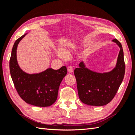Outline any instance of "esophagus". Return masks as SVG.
Returning a JSON list of instances; mask_svg holds the SVG:
<instances>
[{
  "instance_id": "esophagus-1",
  "label": "esophagus",
  "mask_w": 135,
  "mask_h": 135,
  "mask_svg": "<svg viewBox=\"0 0 135 135\" xmlns=\"http://www.w3.org/2000/svg\"><path fill=\"white\" fill-rule=\"evenodd\" d=\"M67 70L68 71V73H72L73 72V68L71 67V66H69V67H68L67 68Z\"/></svg>"
}]
</instances>
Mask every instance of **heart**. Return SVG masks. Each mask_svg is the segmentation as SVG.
<instances>
[{
  "label": "heart",
  "instance_id": "heart-1",
  "mask_svg": "<svg viewBox=\"0 0 135 135\" xmlns=\"http://www.w3.org/2000/svg\"><path fill=\"white\" fill-rule=\"evenodd\" d=\"M68 52L67 51H62V50H60L59 51V54L60 57H64L65 56V54H67Z\"/></svg>",
  "mask_w": 135,
  "mask_h": 135
}]
</instances>
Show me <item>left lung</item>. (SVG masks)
<instances>
[{"instance_id": "1", "label": "left lung", "mask_w": 135, "mask_h": 135, "mask_svg": "<svg viewBox=\"0 0 135 135\" xmlns=\"http://www.w3.org/2000/svg\"><path fill=\"white\" fill-rule=\"evenodd\" d=\"M112 41L120 51L115 67L108 73H100L87 68L84 62L74 70L78 96L84 104L91 106H104L112 101L123 80L125 72L122 44L117 39Z\"/></svg>"}]
</instances>
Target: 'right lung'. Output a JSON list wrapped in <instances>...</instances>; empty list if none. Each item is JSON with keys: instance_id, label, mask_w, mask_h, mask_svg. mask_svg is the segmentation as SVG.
Here are the masks:
<instances>
[{"instance_id": "add662e5", "label": "right lung", "mask_w": 135, "mask_h": 135, "mask_svg": "<svg viewBox=\"0 0 135 135\" xmlns=\"http://www.w3.org/2000/svg\"><path fill=\"white\" fill-rule=\"evenodd\" d=\"M18 38L13 45L9 62L12 81L19 96L28 104L49 107L56 101L61 83L67 73L65 66L55 70L47 68L37 74H27L20 68L17 61V48L26 36Z\"/></svg>"}]
</instances>
